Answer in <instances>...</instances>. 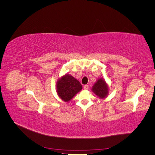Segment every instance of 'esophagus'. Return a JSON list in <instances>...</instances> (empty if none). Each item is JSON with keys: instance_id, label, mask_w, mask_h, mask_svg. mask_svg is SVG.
<instances>
[{"instance_id": "1", "label": "esophagus", "mask_w": 155, "mask_h": 155, "mask_svg": "<svg viewBox=\"0 0 155 155\" xmlns=\"http://www.w3.org/2000/svg\"><path fill=\"white\" fill-rule=\"evenodd\" d=\"M83 88L85 89V90H87V89L88 88V85H84V87H83Z\"/></svg>"}]
</instances>
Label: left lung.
<instances>
[{
	"label": "left lung",
	"mask_w": 155,
	"mask_h": 155,
	"mask_svg": "<svg viewBox=\"0 0 155 155\" xmlns=\"http://www.w3.org/2000/svg\"><path fill=\"white\" fill-rule=\"evenodd\" d=\"M92 91L100 99H105L109 94V87L104 78H99L92 88Z\"/></svg>",
	"instance_id": "left-lung-1"
}]
</instances>
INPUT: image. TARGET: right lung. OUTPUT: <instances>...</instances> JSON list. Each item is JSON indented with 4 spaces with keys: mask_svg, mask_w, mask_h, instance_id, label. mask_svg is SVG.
Segmentation results:
<instances>
[{
    "mask_svg": "<svg viewBox=\"0 0 155 155\" xmlns=\"http://www.w3.org/2000/svg\"><path fill=\"white\" fill-rule=\"evenodd\" d=\"M83 88L78 79L70 74L61 77L56 83V92L63 101L68 102Z\"/></svg>",
    "mask_w": 155,
    "mask_h": 155,
    "instance_id": "obj_1",
    "label": "right lung"
}]
</instances>
